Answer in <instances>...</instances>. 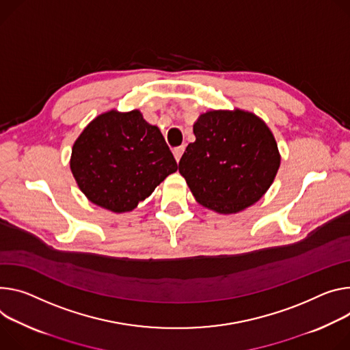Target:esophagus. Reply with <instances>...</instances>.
I'll return each instance as SVG.
<instances>
[{"label": "esophagus", "mask_w": 350, "mask_h": 350, "mask_svg": "<svg viewBox=\"0 0 350 350\" xmlns=\"http://www.w3.org/2000/svg\"><path fill=\"white\" fill-rule=\"evenodd\" d=\"M184 149H185V146H184V145H183V146H178V148H174V149H173V154H174V157H176L177 163L180 162V159H181V156H183V153H184Z\"/></svg>", "instance_id": "obj_1"}]
</instances>
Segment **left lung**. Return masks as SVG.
Instances as JSON below:
<instances>
[{"mask_svg": "<svg viewBox=\"0 0 350 350\" xmlns=\"http://www.w3.org/2000/svg\"><path fill=\"white\" fill-rule=\"evenodd\" d=\"M178 172L196 201L221 215L258 202L273 183L280 153L262 118L241 109L209 110L194 122Z\"/></svg>", "mask_w": 350, "mask_h": 350, "instance_id": "1", "label": "left lung"}]
</instances>
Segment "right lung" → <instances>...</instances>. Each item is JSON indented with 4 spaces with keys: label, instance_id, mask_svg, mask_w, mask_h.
I'll return each instance as SVG.
<instances>
[{
    "label": "right lung",
    "instance_id": "1",
    "mask_svg": "<svg viewBox=\"0 0 350 350\" xmlns=\"http://www.w3.org/2000/svg\"><path fill=\"white\" fill-rule=\"evenodd\" d=\"M70 167L85 197L114 213L131 212L177 172L161 130L137 109L94 117L74 142Z\"/></svg>",
    "mask_w": 350,
    "mask_h": 350
}]
</instances>
